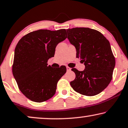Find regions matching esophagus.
Masks as SVG:
<instances>
[{
    "label": "esophagus",
    "instance_id": "1",
    "mask_svg": "<svg viewBox=\"0 0 128 128\" xmlns=\"http://www.w3.org/2000/svg\"><path fill=\"white\" fill-rule=\"evenodd\" d=\"M66 69H67V71H70V70H71V68L68 67V66H66Z\"/></svg>",
    "mask_w": 128,
    "mask_h": 128
}]
</instances>
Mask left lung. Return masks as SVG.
Masks as SVG:
<instances>
[{"label":"left lung","instance_id":"obj_1","mask_svg":"<svg viewBox=\"0 0 128 128\" xmlns=\"http://www.w3.org/2000/svg\"><path fill=\"white\" fill-rule=\"evenodd\" d=\"M66 30L68 38L76 49V57L85 65L83 71L72 68L76 78L70 86L81 95H98L110 84L116 65L110 42L95 29L75 28Z\"/></svg>","mask_w":128,"mask_h":128}]
</instances>
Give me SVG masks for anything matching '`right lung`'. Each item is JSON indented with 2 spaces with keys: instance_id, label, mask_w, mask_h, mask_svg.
<instances>
[{
  "instance_id": "obj_1",
  "label": "right lung",
  "mask_w": 128,
  "mask_h": 128,
  "mask_svg": "<svg viewBox=\"0 0 128 128\" xmlns=\"http://www.w3.org/2000/svg\"><path fill=\"white\" fill-rule=\"evenodd\" d=\"M67 38L65 29H40L22 37L14 51L12 74L18 88L27 98L42 102L54 95L56 85L66 68L48 66L59 42Z\"/></svg>"
}]
</instances>
